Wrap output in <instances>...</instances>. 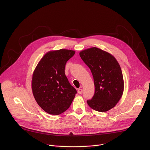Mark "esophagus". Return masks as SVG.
Wrapping results in <instances>:
<instances>
[{
  "label": "esophagus",
  "mask_w": 150,
  "mask_h": 150,
  "mask_svg": "<svg viewBox=\"0 0 150 150\" xmlns=\"http://www.w3.org/2000/svg\"><path fill=\"white\" fill-rule=\"evenodd\" d=\"M78 93L79 94H81L82 93V90L81 89V88L78 89Z\"/></svg>",
  "instance_id": "obj_1"
}]
</instances>
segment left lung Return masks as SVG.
I'll list each match as a JSON object with an SVG mask.
<instances>
[{"mask_svg": "<svg viewBox=\"0 0 150 150\" xmlns=\"http://www.w3.org/2000/svg\"><path fill=\"white\" fill-rule=\"evenodd\" d=\"M79 56L89 67L94 78L95 93L87 100L91 109L105 112L113 108L122 96L124 82L120 67L115 57L97 47L83 50Z\"/></svg>", "mask_w": 150, "mask_h": 150, "instance_id": "left-lung-1", "label": "left lung"}]
</instances>
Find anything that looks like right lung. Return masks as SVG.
<instances>
[{
	"label": "right lung",
	"instance_id": "obj_1",
	"mask_svg": "<svg viewBox=\"0 0 150 150\" xmlns=\"http://www.w3.org/2000/svg\"><path fill=\"white\" fill-rule=\"evenodd\" d=\"M75 53L67 49L50 51L41 58L33 72V96L40 108L50 115L65 112L77 93L65 74L66 63Z\"/></svg>",
	"mask_w": 150,
	"mask_h": 150
}]
</instances>
